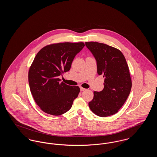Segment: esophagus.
Instances as JSON below:
<instances>
[{
	"instance_id": "esophagus-1",
	"label": "esophagus",
	"mask_w": 157,
	"mask_h": 157,
	"mask_svg": "<svg viewBox=\"0 0 157 157\" xmlns=\"http://www.w3.org/2000/svg\"><path fill=\"white\" fill-rule=\"evenodd\" d=\"M80 90H81V91H85L86 89H85V88H83L82 87H80Z\"/></svg>"
}]
</instances>
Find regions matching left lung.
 I'll return each instance as SVG.
<instances>
[{
    "mask_svg": "<svg viewBox=\"0 0 157 157\" xmlns=\"http://www.w3.org/2000/svg\"><path fill=\"white\" fill-rule=\"evenodd\" d=\"M85 45L97 61L98 74L105 78L104 88L94 92L90 109L101 117L112 115L124 104L131 90L127 61L122 53L112 46L96 42H85Z\"/></svg>",
    "mask_w": 157,
    "mask_h": 157,
    "instance_id": "8db88e82",
    "label": "left lung"
}]
</instances>
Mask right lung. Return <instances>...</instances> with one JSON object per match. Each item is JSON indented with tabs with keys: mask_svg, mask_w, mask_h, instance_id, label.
<instances>
[{
	"mask_svg": "<svg viewBox=\"0 0 157 157\" xmlns=\"http://www.w3.org/2000/svg\"><path fill=\"white\" fill-rule=\"evenodd\" d=\"M84 46L83 42L52 44L36 55L29 71V84L35 101L44 112L57 116L71 108L80 89L60 82L59 77L70 70Z\"/></svg>",
	"mask_w": 157,
	"mask_h": 157,
	"instance_id": "obj_1",
	"label": "right lung"
}]
</instances>
